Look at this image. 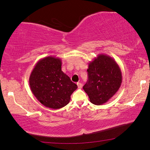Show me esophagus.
<instances>
[{"label":"esophagus","instance_id":"34e87169","mask_svg":"<svg viewBox=\"0 0 150 150\" xmlns=\"http://www.w3.org/2000/svg\"><path fill=\"white\" fill-rule=\"evenodd\" d=\"M77 87H78L79 88H81V87H82V84H81L80 82L79 83H77Z\"/></svg>","mask_w":150,"mask_h":150}]
</instances>
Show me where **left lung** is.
Returning <instances> with one entry per match:
<instances>
[{"label":"left lung","instance_id":"8db88e82","mask_svg":"<svg viewBox=\"0 0 150 150\" xmlns=\"http://www.w3.org/2000/svg\"><path fill=\"white\" fill-rule=\"evenodd\" d=\"M88 80L83 86L91 103H106L120 88L122 76L120 68L112 57L99 54L88 63Z\"/></svg>","mask_w":150,"mask_h":150}]
</instances>
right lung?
I'll list each match as a JSON object with an SVG mask.
<instances>
[{
    "mask_svg": "<svg viewBox=\"0 0 150 150\" xmlns=\"http://www.w3.org/2000/svg\"><path fill=\"white\" fill-rule=\"evenodd\" d=\"M62 59L48 56L35 65L29 78L30 89L45 107L59 109L69 103L77 85L62 71Z\"/></svg>",
    "mask_w": 150,
    "mask_h": 150,
    "instance_id": "add662e5",
    "label": "right lung"
}]
</instances>
